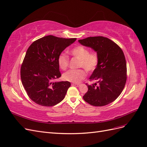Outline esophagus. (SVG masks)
<instances>
[{
  "instance_id": "34e87169",
  "label": "esophagus",
  "mask_w": 147,
  "mask_h": 147,
  "mask_svg": "<svg viewBox=\"0 0 147 147\" xmlns=\"http://www.w3.org/2000/svg\"><path fill=\"white\" fill-rule=\"evenodd\" d=\"M72 85L73 86H78L80 85L79 83H72Z\"/></svg>"
}]
</instances>
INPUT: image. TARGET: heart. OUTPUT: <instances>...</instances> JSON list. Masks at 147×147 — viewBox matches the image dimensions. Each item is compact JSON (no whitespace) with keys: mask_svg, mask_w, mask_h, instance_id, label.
<instances>
[{"mask_svg":"<svg viewBox=\"0 0 147 147\" xmlns=\"http://www.w3.org/2000/svg\"><path fill=\"white\" fill-rule=\"evenodd\" d=\"M70 54L80 61L79 67H83L89 73L92 72L98 65L99 57L96 51L90 52L88 48L78 46L70 51ZM57 63L62 70H66L69 64V57L64 53H61L57 57ZM86 75L83 69L69 70L63 74V77L65 81L77 83L85 78Z\"/></svg>","mask_w":147,"mask_h":147,"instance_id":"1","label":"heart"}]
</instances>
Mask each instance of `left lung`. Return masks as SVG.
Wrapping results in <instances>:
<instances>
[{
	"instance_id": "8db88e82",
	"label": "left lung",
	"mask_w": 147,
	"mask_h": 147,
	"mask_svg": "<svg viewBox=\"0 0 147 147\" xmlns=\"http://www.w3.org/2000/svg\"><path fill=\"white\" fill-rule=\"evenodd\" d=\"M78 42L97 53L99 61L90 77L96 83L89 85L83 97L84 101L93 106L101 107L113 102L120 95L127 79L125 56L117 43L102 36L90 37Z\"/></svg>"
}]
</instances>
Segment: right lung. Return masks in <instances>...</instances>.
<instances>
[{"mask_svg":"<svg viewBox=\"0 0 147 147\" xmlns=\"http://www.w3.org/2000/svg\"><path fill=\"white\" fill-rule=\"evenodd\" d=\"M76 39L47 35L28 48L21 67V78L29 97L35 103L51 107L64 99L70 83L53 82L61 76L57 57Z\"/></svg>","mask_w":147,"mask_h":147,"instance_id":"1","label":"right lung"}]
</instances>
